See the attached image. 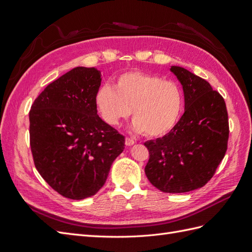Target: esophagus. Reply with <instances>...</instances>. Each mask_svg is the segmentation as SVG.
I'll return each mask as SVG.
<instances>
[{
  "label": "esophagus",
  "instance_id": "obj_1",
  "mask_svg": "<svg viewBox=\"0 0 252 252\" xmlns=\"http://www.w3.org/2000/svg\"><path fill=\"white\" fill-rule=\"evenodd\" d=\"M125 144L127 145V146H131V145L134 144V141L132 139H130V138H126L125 139Z\"/></svg>",
  "mask_w": 252,
  "mask_h": 252
}]
</instances>
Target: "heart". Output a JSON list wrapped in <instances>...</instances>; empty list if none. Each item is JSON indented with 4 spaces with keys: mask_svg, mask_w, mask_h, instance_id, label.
<instances>
[{
    "mask_svg": "<svg viewBox=\"0 0 252 252\" xmlns=\"http://www.w3.org/2000/svg\"><path fill=\"white\" fill-rule=\"evenodd\" d=\"M94 104L102 120L119 126L132 109V129L150 138L169 132L178 123L184 105L180 86L173 81L140 71H128L116 78L113 87L102 85Z\"/></svg>",
    "mask_w": 252,
    "mask_h": 252,
    "instance_id": "heart-1",
    "label": "heart"
}]
</instances>
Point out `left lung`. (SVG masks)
Segmentation results:
<instances>
[{
  "label": "left lung",
  "instance_id": "8db88e82",
  "mask_svg": "<svg viewBox=\"0 0 252 252\" xmlns=\"http://www.w3.org/2000/svg\"><path fill=\"white\" fill-rule=\"evenodd\" d=\"M184 91L185 112L163 138L147 141L149 182L167 193L203 187L213 177L227 150L229 124L223 96L210 84L179 66H171Z\"/></svg>",
  "mask_w": 252,
  "mask_h": 252
}]
</instances>
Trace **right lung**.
<instances>
[{
  "label": "right lung",
  "instance_id": "add662e5",
  "mask_svg": "<svg viewBox=\"0 0 252 252\" xmlns=\"http://www.w3.org/2000/svg\"><path fill=\"white\" fill-rule=\"evenodd\" d=\"M101 81L96 68L75 67L50 83L29 112L35 168L67 199L94 195L125 148V136L97 116Z\"/></svg>",
  "mask_w": 252,
  "mask_h": 252
}]
</instances>
